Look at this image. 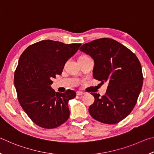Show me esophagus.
Instances as JSON below:
<instances>
[{
  "label": "esophagus",
  "mask_w": 154,
  "mask_h": 154,
  "mask_svg": "<svg viewBox=\"0 0 154 154\" xmlns=\"http://www.w3.org/2000/svg\"><path fill=\"white\" fill-rule=\"evenodd\" d=\"M84 92H80V91H78V92H77V96H82V95H83V94H84Z\"/></svg>",
  "instance_id": "obj_1"
}]
</instances>
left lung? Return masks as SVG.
<instances>
[{"instance_id":"8db88e82","label":"left lung","mask_w":154,"mask_h":154,"mask_svg":"<svg viewBox=\"0 0 154 154\" xmlns=\"http://www.w3.org/2000/svg\"><path fill=\"white\" fill-rule=\"evenodd\" d=\"M79 50L94 60V78L102 84L108 83L105 96L91 93L94 103L90 106V114L104 124L118 123L130 113L141 91L143 77L139 59L126 47L109 38L85 43Z\"/></svg>"}]
</instances>
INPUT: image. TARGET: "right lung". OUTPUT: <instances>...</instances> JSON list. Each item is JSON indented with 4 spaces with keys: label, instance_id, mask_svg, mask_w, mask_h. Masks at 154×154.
I'll return each instance as SVG.
<instances>
[{
    "label": "right lung",
    "instance_id": "right-lung-1",
    "mask_svg": "<svg viewBox=\"0 0 154 154\" xmlns=\"http://www.w3.org/2000/svg\"><path fill=\"white\" fill-rule=\"evenodd\" d=\"M81 45L43 40L28 47L21 55L14 85L21 106L37 126L51 129L69 119L68 103L76 96V92L71 90L56 92L51 85Z\"/></svg>",
    "mask_w": 154,
    "mask_h": 154
}]
</instances>
